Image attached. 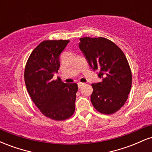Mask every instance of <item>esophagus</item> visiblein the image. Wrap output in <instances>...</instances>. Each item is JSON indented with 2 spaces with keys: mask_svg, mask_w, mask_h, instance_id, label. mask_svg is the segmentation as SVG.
<instances>
[{
  "mask_svg": "<svg viewBox=\"0 0 152 152\" xmlns=\"http://www.w3.org/2000/svg\"><path fill=\"white\" fill-rule=\"evenodd\" d=\"M85 83H81V82H78V88H81V87L82 86H83V85H84Z\"/></svg>",
  "mask_w": 152,
  "mask_h": 152,
  "instance_id": "obj_1",
  "label": "esophagus"
}]
</instances>
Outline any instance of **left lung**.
<instances>
[{"label": "left lung", "mask_w": 152, "mask_h": 152, "mask_svg": "<svg viewBox=\"0 0 152 152\" xmlns=\"http://www.w3.org/2000/svg\"><path fill=\"white\" fill-rule=\"evenodd\" d=\"M80 50L102 82L92 83L91 102L102 114H111L124 105L132 88V72L124 53L105 38H80Z\"/></svg>", "instance_id": "1"}]
</instances>
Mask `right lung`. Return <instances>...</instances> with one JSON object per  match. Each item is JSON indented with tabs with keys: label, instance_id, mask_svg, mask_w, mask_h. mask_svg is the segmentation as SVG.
I'll use <instances>...</instances> for the list:
<instances>
[{
	"label": "right lung",
	"instance_id": "1",
	"mask_svg": "<svg viewBox=\"0 0 152 152\" xmlns=\"http://www.w3.org/2000/svg\"><path fill=\"white\" fill-rule=\"evenodd\" d=\"M69 41H44L31 53L24 78L31 99L41 113L51 119L62 121L75 111L77 83H64L54 75L60 67V54Z\"/></svg>",
	"mask_w": 152,
	"mask_h": 152
}]
</instances>
